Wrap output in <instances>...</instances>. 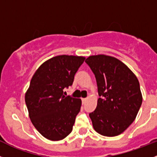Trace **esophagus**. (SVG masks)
Masks as SVG:
<instances>
[{
    "label": "esophagus",
    "mask_w": 157,
    "mask_h": 157,
    "mask_svg": "<svg viewBox=\"0 0 157 157\" xmlns=\"http://www.w3.org/2000/svg\"><path fill=\"white\" fill-rule=\"evenodd\" d=\"M87 98H82V103L85 104L86 101H87Z\"/></svg>",
    "instance_id": "esophagus-1"
}]
</instances>
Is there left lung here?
<instances>
[{"label": "left lung", "instance_id": "8db88e82", "mask_svg": "<svg viewBox=\"0 0 157 157\" xmlns=\"http://www.w3.org/2000/svg\"><path fill=\"white\" fill-rule=\"evenodd\" d=\"M85 62L94 74L101 97L96 109L89 114L94 128L102 136H118L134 121L141 107L138 79L115 57L90 56Z\"/></svg>", "mask_w": 157, "mask_h": 157}]
</instances>
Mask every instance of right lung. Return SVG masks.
I'll return each instance as SVG.
<instances>
[{
	"instance_id": "add662e5",
	"label": "right lung",
	"mask_w": 157,
	"mask_h": 157,
	"mask_svg": "<svg viewBox=\"0 0 157 157\" xmlns=\"http://www.w3.org/2000/svg\"><path fill=\"white\" fill-rule=\"evenodd\" d=\"M85 59L77 56H56L44 62L32 77L25 93L29 118L47 140L59 141L72 132L81 100L65 96L74 75Z\"/></svg>"
}]
</instances>
